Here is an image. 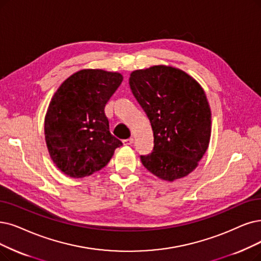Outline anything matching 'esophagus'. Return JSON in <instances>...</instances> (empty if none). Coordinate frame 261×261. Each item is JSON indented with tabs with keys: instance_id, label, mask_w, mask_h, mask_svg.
<instances>
[{
	"instance_id": "1",
	"label": "esophagus",
	"mask_w": 261,
	"mask_h": 261,
	"mask_svg": "<svg viewBox=\"0 0 261 261\" xmlns=\"http://www.w3.org/2000/svg\"><path fill=\"white\" fill-rule=\"evenodd\" d=\"M133 142H134V138H128V139L123 140L124 145H130V144H133Z\"/></svg>"
}]
</instances>
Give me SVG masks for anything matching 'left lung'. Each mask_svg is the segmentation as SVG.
Returning <instances> with one entry per match:
<instances>
[{"mask_svg":"<svg viewBox=\"0 0 261 261\" xmlns=\"http://www.w3.org/2000/svg\"><path fill=\"white\" fill-rule=\"evenodd\" d=\"M129 87L150 120L154 147L142 165L166 181L191 173L205 153L211 111L204 91L184 71L159 65L135 70Z\"/></svg>","mask_w":261,"mask_h":261,"instance_id":"1","label":"left lung"}]
</instances>
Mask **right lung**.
<instances>
[{
	"instance_id": "add662e5",
	"label": "right lung",
	"mask_w": 261,
	"mask_h": 261,
	"mask_svg": "<svg viewBox=\"0 0 261 261\" xmlns=\"http://www.w3.org/2000/svg\"><path fill=\"white\" fill-rule=\"evenodd\" d=\"M119 72L83 69L67 78L52 97L45 119L48 151L58 168L83 178L105 167L123 144L111 135L105 106L120 87Z\"/></svg>"
}]
</instances>
